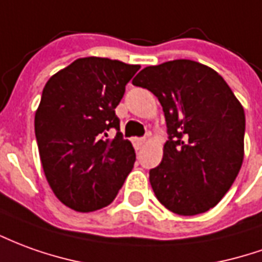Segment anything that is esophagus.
<instances>
[{
  "mask_svg": "<svg viewBox=\"0 0 262 262\" xmlns=\"http://www.w3.org/2000/svg\"><path fill=\"white\" fill-rule=\"evenodd\" d=\"M144 143H146V139H144V137H135V139H133V144H135L136 149H140Z\"/></svg>",
  "mask_w": 262,
  "mask_h": 262,
  "instance_id": "34e87169",
  "label": "esophagus"
}]
</instances>
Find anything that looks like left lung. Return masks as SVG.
<instances>
[{
    "mask_svg": "<svg viewBox=\"0 0 262 262\" xmlns=\"http://www.w3.org/2000/svg\"><path fill=\"white\" fill-rule=\"evenodd\" d=\"M133 85L156 96L167 125L162 163L149 171L157 200L179 215L206 213L241 169L243 106L214 69L190 59L144 68Z\"/></svg>",
    "mask_w": 262,
    "mask_h": 262,
    "instance_id": "left-lung-1",
    "label": "left lung"
}]
</instances>
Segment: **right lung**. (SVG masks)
Here are the masks:
<instances>
[{
    "instance_id": "1",
    "label": "right lung",
    "mask_w": 262,
    "mask_h": 262,
    "mask_svg": "<svg viewBox=\"0 0 262 262\" xmlns=\"http://www.w3.org/2000/svg\"><path fill=\"white\" fill-rule=\"evenodd\" d=\"M139 65L79 58L52 75L35 113L42 169L58 200L88 213L111 204L136 160L116 106ZM109 128L118 130L107 139Z\"/></svg>"
}]
</instances>
